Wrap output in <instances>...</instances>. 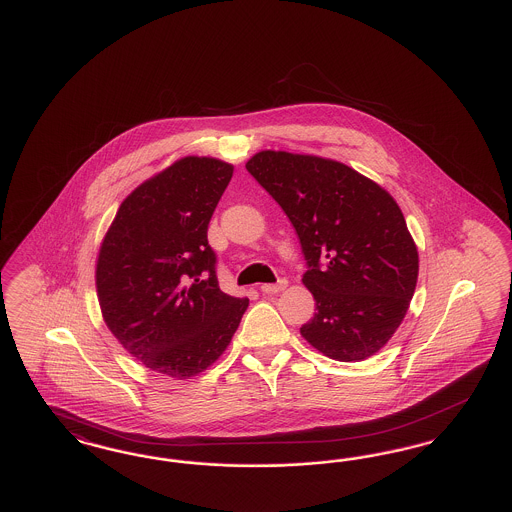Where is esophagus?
I'll return each instance as SVG.
<instances>
[{
	"mask_svg": "<svg viewBox=\"0 0 512 512\" xmlns=\"http://www.w3.org/2000/svg\"><path fill=\"white\" fill-rule=\"evenodd\" d=\"M286 286H288V280H278L276 284H263L261 292L267 293V295H274V293L284 292Z\"/></svg>",
	"mask_w": 512,
	"mask_h": 512,
	"instance_id": "esophagus-1",
	"label": "esophagus"
}]
</instances>
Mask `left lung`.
I'll return each instance as SVG.
<instances>
[{"instance_id":"1","label":"left lung","mask_w":512,"mask_h":512,"mask_svg":"<svg viewBox=\"0 0 512 512\" xmlns=\"http://www.w3.org/2000/svg\"><path fill=\"white\" fill-rule=\"evenodd\" d=\"M245 169L284 209L303 247V284L317 313L301 336L341 363L376 355L407 315L418 280V249L397 201L318 155L265 149Z\"/></svg>"}]
</instances>
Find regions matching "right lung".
<instances>
[{"label": "right lung", "instance_id": "1", "mask_svg": "<svg viewBox=\"0 0 512 512\" xmlns=\"http://www.w3.org/2000/svg\"><path fill=\"white\" fill-rule=\"evenodd\" d=\"M234 165L188 155L144 180L107 228L96 261L111 334L149 370L186 380L230 345L249 299L220 292L207 242Z\"/></svg>", "mask_w": 512, "mask_h": 512}]
</instances>
